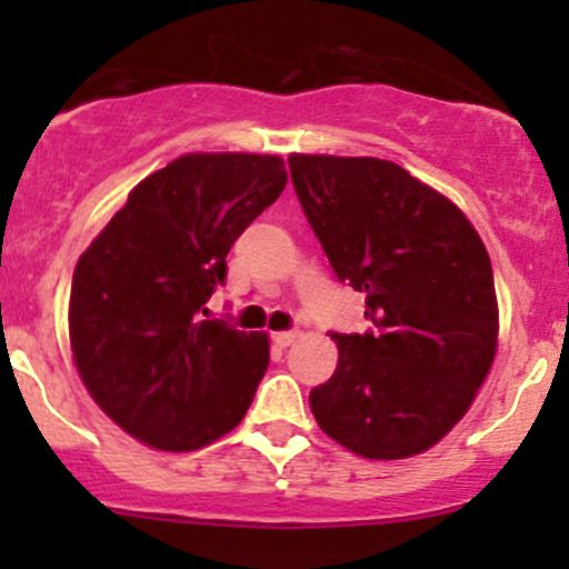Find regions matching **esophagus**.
I'll use <instances>...</instances> for the list:
<instances>
[{
    "label": "esophagus",
    "mask_w": 569,
    "mask_h": 569,
    "mask_svg": "<svg viewBox=\"0 0 569 569\" xmlns=\"http://www.w3.org/2000/svg\"><path fill=\"white\" fill-rule=\"evenodd\" d=\"M295 338H297V330H280V332H272V341L278 343L280 349H286V347H289V343H295Z\"/></svg>",
    "instance_id": "obj_1"
}]
</instances>
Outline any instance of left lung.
I'll return each mask as SVG.
<instances>
[{
	"label": "left lung",
	"mask_w": 569,
	"mask_h": 569,
	"mask_svg": "<svg viewBox=\"0 0 569 569\" xmlns=\"http://www.w3.org/2000/svg\"><path fill=\"white\" fill-rule=\"evenodd\" d=\"M291 183L366 332H332L338 366L311 391L321 432L369 460L427 451L468 412L496 358L490 256L468 217L399 164L289 157Z\"/></svg>",
	"instance_id": "1"
}]
</instances>
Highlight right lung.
Listing matches in <instances>:
<instances>
[{"label": "right lung", "instance_id": "1", "mask_svg": "<svg viewBox=\"0 0 569 569\" xmlns=\"http://www.w3.org/2000/svg\"><path fill=\"white\" fill-rule=\"evenodd\" d=\"M280 157L187 153L131 189L73 269V360L96 405L162 451L231 432L269 366L263 332L206 319L226 256L286 187Z\"/></svg>", "mask_w": 569, "mask_h": 569}]
</instances>
